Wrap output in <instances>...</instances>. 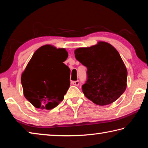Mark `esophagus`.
I'll list each match as a JSON object with an SVG mask.
<instances>
[{
	"instance_id": "obj_1",
	"label": "esophagus",
	"mask_w": 148,
	"mask_h": 148,
	"mask_svg": "<svg viewBox=\"0 0 148 148\" xmlns=\"http://www.w3.org/2000/svg\"><path fill=\"white\" fill-rule=\"evenodd\" d=\"M72 84H73L74 86H78L79 84V82L78 80H77V81H74V82H72Z\"/></svg>"
}]
</instances>
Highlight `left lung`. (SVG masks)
I'll use <instances>...</instances> for the list:
<instances>
[{
  "label": "left lung",
  "mask_w": 148,
  "mask_h": 148,
  "mask_svg": "<svg viewBox=\"0 0 148 148\" xmlns=\"http://www.w3.org/2000/svg\"><path fill=\"white\" fill-rule=\"evenodd\" d=\"M75 57L87 69L82 86L84 95L93 103L105 106L118 99L127 88V70L119 52L106 42L75 49Z\"/></svg>",
  "instance_id": "left-lung-1"
}]
</instances>
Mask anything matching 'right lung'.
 <instances>
[{"instance_id": "1", "label": "right lung", "mask_w": 148, "mask_h": 148, "mask_svg": "<svg viewBox=\"0 0 148 148\" xmlns=\"http://www.w3.org/2000/svg\"><path fill=\"white\" fill-rule=\"evenodd\" d=\"M67 57L64 48L49 44L34 52L21 81L25 97L35 108L51 110L63 100L70 87L71 71L63 63Z\"/></svg>"}]
</instances>
